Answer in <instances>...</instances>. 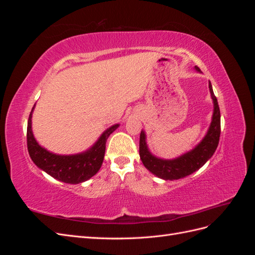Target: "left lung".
<instances>
[{"label":"left lung","instance_id":"left-lung-1","mask_svg":"<svg viewBox=\"0 0 255 255\" xmlns=\"http://www.w3.org/2000/svg\"><path fill=\"white\" fill-rule=\"evenodd\" d=\"M196 69L198 71L200 70L198 67H196ZM208 87H210V91L214 101L213 120L204 139L192 151L172 160L157 158L155 156H153L149 152L148 148H146L145 135L144 132L141 130L139 139L140 159L142 160V164L144 165V167L153 174H155L156 176L161 177V179L164 180H179L181 177L187 176L197 171L199 168H201L206 161L213 156V154L215 153L216 149H217L218 146L221 132L220 110L217 98L214 95L211 82L208 84Z\"/></svg>","mask_w":255,"mask_h":255}]
</instances>
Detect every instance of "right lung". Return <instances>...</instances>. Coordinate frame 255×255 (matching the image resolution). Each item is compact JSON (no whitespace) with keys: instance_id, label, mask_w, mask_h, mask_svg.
I'll use <instances>...</instances> for the list:
<instances>
[{"instance_id":"obj_1","label":"right lung","mask_w":255,"mask_h":255,"mask_svg":"<svg viewBox=\"0 0 255 255\" xmlns=\"http://www.w3.org/2000/svg\"><path fill=\"white\" fill-rule=\"evenodd\" d=\"M32 112L29 114L27 122L26 140L28 154L37 167L42 169L54 179L69 184H79L87 181L99 171L104 159L107 138L119 127L118 125L106 129L96 144L87 152L76 155H56L41 148L35 140L30 120Z\"/></svg>"}]
</instances>
